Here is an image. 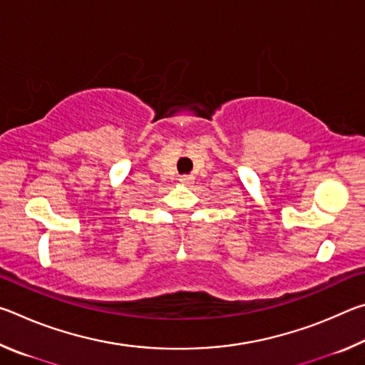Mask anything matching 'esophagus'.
Wrapping results in <instances>:
<instances>
[{
	"mask_svg": "<svg viewBox=\"0 0 365 365\" xmlns=\"http://www.w3.org/2000/svg\"><path fill=\"white\" fill-rule=\"evenodd\" d=\"M178 180H180L183 185H193V182H195V177L193 175H182L180 178H178Z\"/></svg>",
	"mask_w": 365,
	"mask_h": 365,
	"instance_id": "obj_1",
	"label": "esophagus"
}]
</instances>
